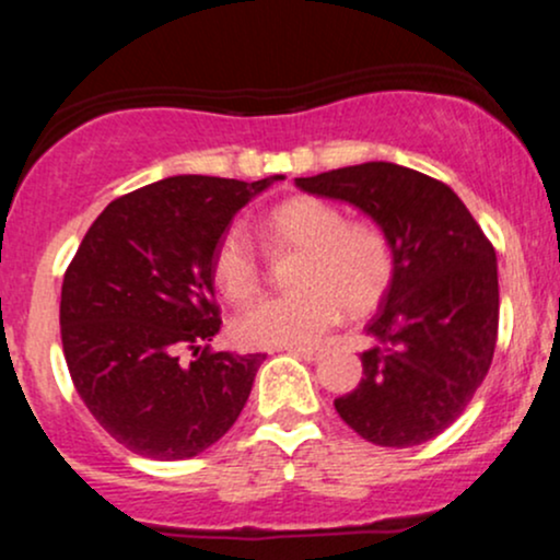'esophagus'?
Segmentation results:
<instances>
[{
    "instance_id": "34e87169",
    "label": "esophagus",
    "mask_w": 560,
    "mask_h": 560,
    "mask_svg": "<svg viewBox=\"0 0 560 560\" xmlns=\"http://www.w3.org/2000/svg\"><path fill=\"white\" fill-rule=\"evenodd\" d=\"M287 352L294 358H302V361H316L318 358L316 347H287Z\"/></svg>"
}]
</instances>
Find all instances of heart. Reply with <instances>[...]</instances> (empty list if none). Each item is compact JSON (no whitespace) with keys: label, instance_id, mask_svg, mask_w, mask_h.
I'll return each mask as SVG.
<instances>
[{"label":"heart","instance_id":"obj_1","mask_svg":"<svg viewBox=\"0 0 560 560\" xmlns=\"http://www.w3.org/2000/svg\"><path fill=\"white\" fill-rule=\"evenodd\" d=\"M276 249H300L292 268V294L258 300L234 320L244 347H307L337 324L342 307L352 316L371 311L387 292L395 258L374 223L352 221L337 205L294 197L266 218ZM215 284L231 302H247L260 289V255L249 231L234 223L213 255Z\"/></svg>","mask_w":560,"mask_h":560}]
</instances>
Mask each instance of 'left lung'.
Listing matches in <instances>:
<instances>
[{
  "mask_svg": "<svg viewBox=\"0 0 560 560\" xmlns=\"http://www.w3.org/2000/svg\"><path fill=\"white\" fill-rule=\"evenodd\" d=\"M339 199L387 234L395 271L365 334L363 378L334 408L363 440L413 447L464 413L498 342V258L447 184L397 163L294 178Z\"/></svg>",
  "mask_w": 560,
  "mask_h": 560,
  "instance_id": "8db88e82",
  "label": "left lung"
}]
</instances>
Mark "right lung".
Masks as SVG:
<instances>
[{"instance_id": "add662e5", "label": "right lung", "mask_w": 560, "mask_h": 560, "mask_svg": "<svg viewBox=\"0 0 560 560\" xmlns=\"http://www.w3.org/2000/svg\"><path fill=\"white\" fill-rule=\"evenodd\" d=\"M284 176H171L113 199L62 279L70 378L113 440L155 460L215 445L240 419L262 352H210L213 255L249 199ZM195 349L182 364L177 352Z\"/></svg>"}]
</instances>
